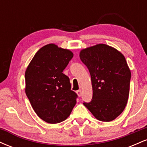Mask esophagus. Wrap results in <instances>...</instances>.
<instances>
[{
  "instance_id": "esophagus-1",
  "label": "esophagus",
  "mask_w": 147,
  "mask_h": 147,
  "mask_svg": "<svg viewBox=\"0 0 147 147\" xmlns=\"http://www.w3.org/2000/svg\"><path fill=\"white\" fill-rule=\"evenodd\" d=\"M76 92H77V94L78 95L79 97H81V96H82V90H78Z\"/></svg>"
}]
</instances>
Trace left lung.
<instances>
[{"instance_id": "1", "label": "left lung", "mask_w": 147, "mask_h": 147, "mask_svg": "<svg viewBox=\"0 0 147 147\" xmlns=\"http://www.w3.org/2000/svg\"><path fill=\"white\" fill-rule=\"evenodd\" d=\"M79 57L90 74L92 97L84 105L98 120L111 122L125 109L131 71L125 57L116 49L98 44L84 49Z\"/></svg>"}]
</instances>
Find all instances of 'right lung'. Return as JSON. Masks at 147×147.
Masks as SVG:
<instances>
[{"instance_id":"obj_1","label":"right lung","mask_w":147,"mask_h":147,"mask_svg":"<svg viewBox=\"0 0 147 147\" xmlns=\"http://www.w3.org/2000/svg\"><path fill=\"white\" fill-rule=\"evenodd\" d=\"M73 53L55 44L43 46L33 57L25 74V93L37 115L57 124L71 113L78 95L63 73Z\"/></svg>"}]
</instances>
